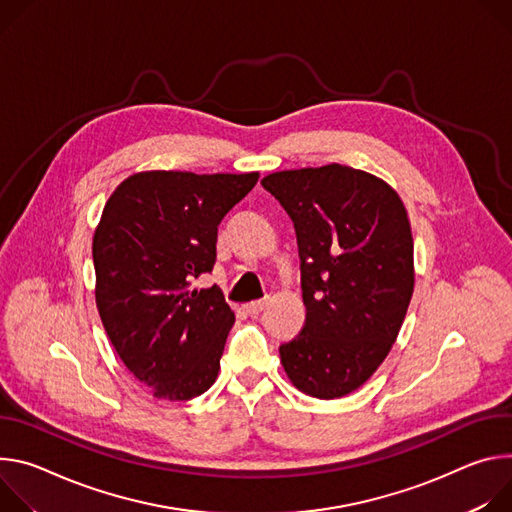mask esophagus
Listing matches in <instances>:
<instances>
[{
  "label": "esophagus",
  "instance_id": "34e87169",
  "mask_svg": "<svg viewBox=\"0 0 512 512\" xmlns=\"http://www.w3.org/2000/svg\"><path fill=\"white\" fill-rule=\"evenodd\" d=\"M268 305V301L266 299H260V301H252V303H248L246 305V311L250 313V315H258L264 307Z\"/></svg>",
  "mask_w": 512,
  "mask_h": 512
}]
</instances>
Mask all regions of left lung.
<instances>
[{"label":"left lung","mask_w":512,"mask_h":512,"mask_svg":"<svg viewBox=\"0 0 512 512\" xmlns=\"http://www.w3.org/2000/svg\"><path fill=\"white\" fill-rule=\"evenodd\" d=\"M262 187L295 223L307 319L278 348L293 384L317 399L362 386L388 356L413 297L407 209L384 181L327 164L282 170Z\"/></svg>","instance_id":"1"}]
</instances>
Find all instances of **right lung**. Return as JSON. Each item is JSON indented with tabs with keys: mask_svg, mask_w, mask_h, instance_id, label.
I'll return each mask as SVG.
<instances>
[{
	"mask_svg": "<svg viewBox=\"0 0 512 512\" xmlns=\"http://www.w3.org/2000/svg\"><path fill=\"white\" fill-rule=\"evenodd\" d=\"M258 173L152 170L126 179L93 236L95 301L109 342L154 396L189 401L217 378L236 315L217 285L191 289L217 258V225Z\"/></svg>",
	"mask_w": 512,
	"mask_h": 512,
	"instance_id": "add662e5",
	"label": "right lung"
}]
</instances>
